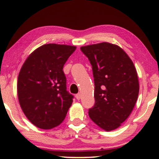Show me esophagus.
Here are the masks:
<instances>
[{
	"label": "esophagus",
	"instance_id": "obj_1",
	"mask_svg": "<svg viewBox=\"0 0 159 159\" xmlns=\"http://www.w3.org/2000/svg\"><path fill=\"white\" fill-rule=\"evenodd\" d=\"M75 96H76V98H77V100H80V98H81V94H80V93H77Z\"/></svg>",
	"mask_w": 159,
	"mask_h": 159
}]
</instances>
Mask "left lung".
<instances>
[{
  "label": "left lung",
  "mask_w": 159,
  "mask_h": 159,
  "mask_svg": "<svg viewBox=\"0 0 159 159\" xmlns=\"http://www.w3.org/2000/svg\"><path fill=\"white\" fill-rule=\"evenodd\" d=\"M92 65L95 105L89 116L106 131H111L128 118L139 94L133 62L120 47L109 43L80 48Z\"/></svg>",
  "instance_id": "left-lung-1"
}]
</instances>
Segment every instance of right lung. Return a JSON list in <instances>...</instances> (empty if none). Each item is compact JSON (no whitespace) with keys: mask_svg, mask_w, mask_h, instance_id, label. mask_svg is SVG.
I'll return each instance as SVG.
<instances>
[{"mask_svg":"<svg viewBox=\"0 0 159 159\" xmlns=\"http://www.w3.org/2000/svg\"><path fill=\"white\" fill-rule=\"evenodd\" d=\"M75 46L45 44L29 56L17 82L19 101L24 114L34 126L50 129L64 120L74 95L66 90L64 65Z\"/></svg>","mask_w":159,"mask_h":159,"instance_id":"add662e5","label":"right lung"}]
</instances>
